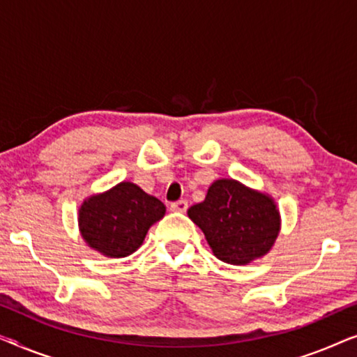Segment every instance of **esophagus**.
Segmentation results:
<instances>
[{"label": "esophagus", "instance_id": "1", "mask_svg": "<svg viewBox=\"0 0 357 357\" xmlns=\"http://www.w3.org/2000/svg\"><path fill=\"white\" fill-rule=\"evenodd\" d=\"M170 209L177 213H185L188 209V202L187 199H178V202L170 204Z\"/></svg>", "mask_w": 357, "mask_h": 357}]
</instances>
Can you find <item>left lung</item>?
<instances>
[{
	"mask_svg": "<svg viewBox=\"0 0 357 357\" xmlns=\"http://www.w3.org/2000/svg\"><path fill=\"white\" fill-rule=\"evenodd\" d=\"M188 216L204 232L214 255L231 265H247L265 255L280 232L273 199L229 178L216 180Z\"/></svg>",
	"mask_w": 357,
	"mask_h": 357,
	"instance_id": "8db88e82",
	"label": "left lung"
}]
</instances>
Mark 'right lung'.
<instances>
[{
    "label": "right lung",
    "instance_id": "right-lung-1",
    "mask_svg": "<svg viewBox=\"0 0 357 357\" xmlns=\"http://www.w3.org/2000/svg\"><path fill=\"white\" fill-rule=\"evenodd\" d=\"M164 203L138 185L121 182L82 203L79 227L84 241L107 257H128L143 243L146 232L164 216Z\"/></svg>",
    "mask_w": 357,
    "mask_h": 357
}]
</instances>
